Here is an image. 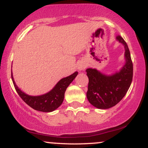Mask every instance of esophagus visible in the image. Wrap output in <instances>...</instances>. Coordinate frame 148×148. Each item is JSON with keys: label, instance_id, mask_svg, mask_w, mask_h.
<instances>
[{"label": "esophagus", "instance_id": "obj_1", "mask_svg": "<svg viewBox=\"0 0 148 148\" xmlns=\"http://www.w3.org/2000/svg\"><path fill=\"white\" fill-rule=\"evenodd\" d=\"M86 64L84 63L83 62H79V63L78 64V65H77V68L79 71H84V69H86Z\"/></svg>", "mask_w": 148, "mask_h": 148}]
</instances>
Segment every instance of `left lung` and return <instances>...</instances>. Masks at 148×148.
Returning a JSON list of instances; mask_svg holds the SVG:
<instances>
[{"label": "left lung", "mask_w": 148, "mask_h": 148, "mask_svg": "<svg viewBox=\"0 0 148 148\" xmlns=\"http://www.w3.org/2000/svg\"><path fill=\"white\" fill-rule=\"evenodd\" d=\"M116 40L125 47V63L118 72L106 75L96 69H86L89 79L86 96L92 106L107 109L115 106L126 95L133 77V63L128 46L122 37Z\"/></svg>", "instance_id": "obj_1"}]
</instances>
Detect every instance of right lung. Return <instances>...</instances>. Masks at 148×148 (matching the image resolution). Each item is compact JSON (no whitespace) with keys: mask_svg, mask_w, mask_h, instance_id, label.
I'll use <instances>...</instances> for the list:
<instances>
[{"mask_svg":"<svg viewBox=\"0 0 148 148\" xmlns=\"http://www.w3.org/2000/svg\"><path fill=\"white\" fill-rule=\"evenodd\" d=\"M78 72H75L67 77L60 79L53 88L47 93L38 96H31L25 94L16 86L12 72V79L14 88L18 95L28 106L36 111L42 112H52L62 104L64 100V92L69 85L72 82L73 80L77 76Z\"/></svg>","mask_w":148,"mask_h":148,"instance_id":"add662e5","label":"right lung"}]
</instances>
